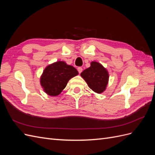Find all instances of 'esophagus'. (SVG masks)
<instances>
[{"label": "esophagus", "mask_w": 155, "mask_h": 155, "mask_svg": "<svg viewBox=\"0 0 155 155\" xmlns=\"http://www.w3.org/2000/svg\"><path fill=\"white\" fill-rule=\"evenodd\" d=\"M78 71L79 72V74L81 73V72L83 71V68H82L81 67H78Z\"/></svg>", "instance_id": "obj_1"}]
</instances>
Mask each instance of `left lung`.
Here are the masks:
<instances>
[{"instance_id":"obj_1","label":"left lung","mask_w":155,"mask_h":155,"mask_svg":"<svg viewBox=\"0 0 155 155\" xmlns=\"http://www.w3.org/2000/svg\"><path fill=\"white\" fill-rule=\"evenodd\" d=\"M81 76L93 91L101 94L106 89L109 75L102 64L92 61L91 63V67L81 73Z\"/></svg>"}]
</instances>
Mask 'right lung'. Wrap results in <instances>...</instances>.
<instances>
[{"mask_svg":"<svg viewBox=\"0 0 155 155\" xmlns=\"http://www.w3.org/2000/svg\"><path fill=\"white\" fill-rule=\"evenodd\" d=\"M78 74V70L74 67L59 61L45 68L40 83L48 95L57 96L66 87L70 79Z\"/></svg>","mask_w":155,"mask_h":155,"instance_id":"add662e5","label":"right lung"}]
</instances>
